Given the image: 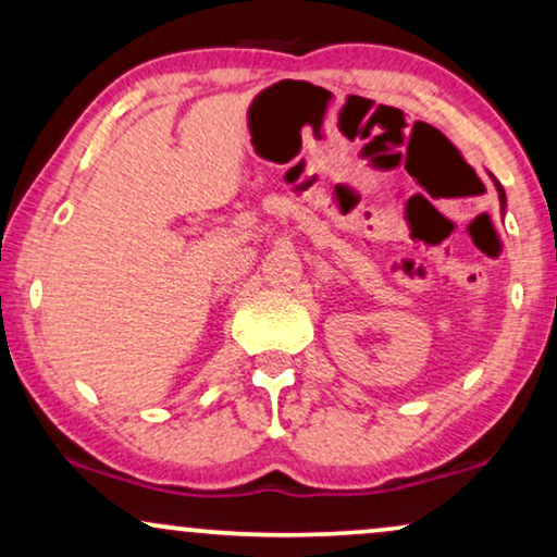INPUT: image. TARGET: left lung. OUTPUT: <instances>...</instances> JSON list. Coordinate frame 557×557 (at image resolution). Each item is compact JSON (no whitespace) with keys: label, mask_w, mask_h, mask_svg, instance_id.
<instances>
[{"label":"left lung","mask_w":557,"mask_h":557,"mask_svg":"<svg viewBox=\"0 0 557 557\" xmlns=\"http://www.w3.org/2000/svg\"><path fill=\"white\" fill-rule=\"evenodd\" d=\"M492 181H495V177H492ZM495 188H497V196H500V207L505 209V190H503V185L495 181Z\"/></svg>","instance_id":"obj_1"}]
</instances>
